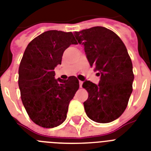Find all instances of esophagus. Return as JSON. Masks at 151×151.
<instances>
[{"mask_svg":"<svg viewBox=\"0 0 151 151\" xmlns=\"http://www.w3.org/2000/svg\"><path fill=\"white\" fill-rule=\"evenodd\" d=\"M79 83H80V87H82V84H83V81H80Z\"/></svg>","mask_w":151,"mask_h":151,"instance_id":"esophagus-1","label":"esophagus"}]
</instances>
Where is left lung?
I'll return each instance as SVG.
<instances>
[{
    "label": "left lung",
    "mask_w": 151,
    "mask_h": 151,
    "mask_svg": "<svg viewBox=\"0 0 151 151\" xmlns=\"http://www.w3.org/2000/svg\"><path fill=\"white\" fill-rule=\"evenodd\" d=\"M74 36L84 47L90 65L101 76L98 84L85 81L82 85L89 93L83 102L86 114L95 122L114 121L125 111L133 91V65L126 47L104 27L75 31Z\"/></svg>",
    "instance_id": "left-lung-1"
}]
</instances>
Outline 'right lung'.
<instances>
[{"label":"right lung","mask_w":151,"mask_h":151,"mask_svg":"<svg viewBox=\"0 0 151 151\" xmlns=\"http://www.w3.org/2000/svg\"><path fill=\"white\" fill-rule=\"evenodd\" d=\"M71 44H78L71 32L47 30L29 43L21 59V101L30 118L42 127L53 128L65 121L70 101L79 88L74 76L66 81L54 78V68Z\"/></svg>","instance_id":"1"}]
</instances>
